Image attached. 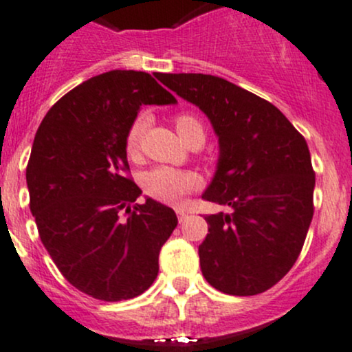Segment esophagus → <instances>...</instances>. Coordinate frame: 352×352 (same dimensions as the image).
I'll return each instance as SVG.
<instances>
[{
	"mask_svg": "<svg viewBox=\"0 0 352 352\" xmlns=\"http://www.w3.org/2000/svg\"><path fill=\"white\" fill-rule=\"evenodd\" d=\"M175 212H177V216H179V221H180V223H182V221L186 219V217L188 216L187 210H186V209H182V207H179V209H177Z\"/></svg>",
	"mask_w": 352,
	"mask_h": 352,
	"instance_id": "obj_1",
	"label": "esophagus"
}]
</instances>
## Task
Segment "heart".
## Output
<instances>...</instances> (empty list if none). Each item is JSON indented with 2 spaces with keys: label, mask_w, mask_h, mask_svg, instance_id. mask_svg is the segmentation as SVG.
<instances>
[{
  "label": "heart",
  "mask_w": 352,
  "mask_h": 352,
  "mask_svg": "<svg viewBox=\"0 0 352 352\" xmlns=\"http://www.w3.org/2000/svg\"><path fill=\"white\" fill-rule=\"evenodd\" d=\"M173 123H175L177 133L186 143L195 138L204 140V126L192 114L179 113L173 118ZM146 124V116L140 114L129 126L126 142H124L128 157L135 158L138 155ZM199 184H201V179H199L197 173L165 165L155 166L143 175V190L146 192V195L153 197L155 201L164 202V204H180L187 194H190L194 188L199 187Z\"/></svg>",
  "instance_id": "heart-1"
}]
</instances>
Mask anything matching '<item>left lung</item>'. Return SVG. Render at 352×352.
Masks as SVG:
<instances>
[{
    "label": "left lung",
    "instance_id": "8db88e82",
    "mask_svg": "<svg viewBox=\"0 0 352 352\" xmlns=\"http://www.w3.org/2000/svg\"><path fill=\"white\" fill-rule=\"evenodd\" d=\"M155 76L197 106L219 140L202 199L229 212L206 216L202 275L223 294H263L290 272L312 223L316 173L305 138L272 102L223 77Z\"/></svg>",
    "mask_w": 352,
    "mask_h": 352
}]
</instances>
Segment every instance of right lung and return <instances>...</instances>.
I'll return each mask as SVG.
<instances>
[{
	"label": "right lung",
	"mask_w": 352,
	"mask_h": 352,
	"mask_svg": "<svg viewBox=\"0 0 352 352\" xmlns=\"http://www.w3.org/2000/svg\"><path fill=\"white\" fill-rule=\"evenodd\" d=\"M175 102L150 74L109 70L58 99L33 140L27 186L40 239L65 280L98 300L148 290L179 223L150 197L131 206L142 188L124 177V142L140 108Z\"/></svg>",
	"instance_id": "add662e5"
}]
</instances>
